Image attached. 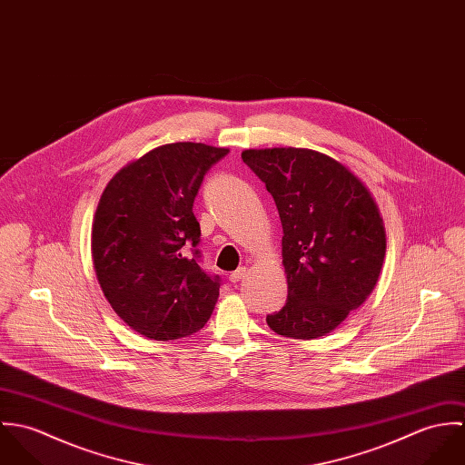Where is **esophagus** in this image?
<instances>
[{
	"mask_svg": "<svg viewBox=\"0 0 465 465\" xmlns=\"http://www.w3.org/2000/svg\"><path fill=\"white\" fill-rule=\"evenodd\" d=\"M245 273H247L245 266H240L238 270H234V272L229 273V281H231V282H238V281H242V279L245 277Z\"/></svg>",
	"mask_w": 465,
	"mask_h": 465,
	"instance_id": "esophagus-1",
	"label": "esophagus"
}]
</instances>
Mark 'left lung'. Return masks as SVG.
Returning a JSON list of instances; mask_svg holds the SVG:
<instances>
[{"label":"left lung","instance_id":"obj_1","mask_svg":"<svg viewBox=\"0 0 465 465\" xmlns=\"http://www.w3.org/2000/svg\"><path fill=\"white\" fill-rule=\"evenodd\" d=\"M282 223L286 304L266 315L272 331L312 340L331 332L374 290L387 249L378 205L331 157L306 148L245 150Z\"/></svg>","mask_w":465,"mask_h":465}]
</instances>
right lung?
<instances>
[{
  "label": "right lung",
  "mask_w": 465,
  "mask_h": 465,
  "mask_svg": "<svg viewBox=\"0 0 465 465\" xmlns=\"http://www.w3.org/2000/svg\"><path fill=\"white\" fill-rule=\"evenodd\" d=\"M227 153L203 143L163 144L122 168L100 199L91 240L96 277L118 317L146 338H184L213 313L220 275L200 266L193 202Z\"/></svg>",
  "instance_id": "right-lung-1"
}]
</instances>
